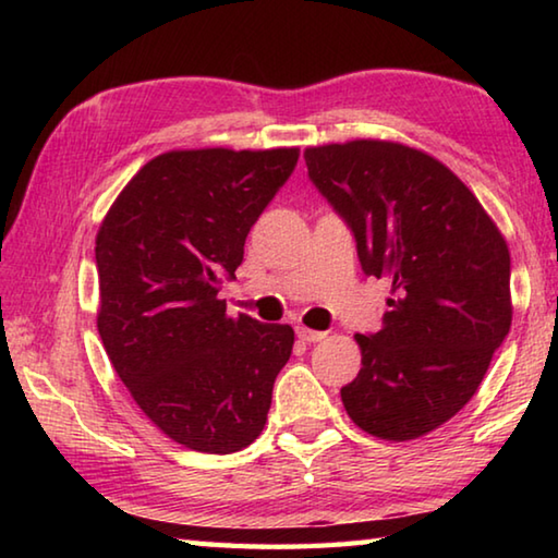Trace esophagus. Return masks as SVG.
Listing matches in <instances>:
<instances>
[{
	"label": "esophagus",
	"mask_w": 558,
	"mask_h": 558,
	"mask_svg": "<svg viewBox=\"0 0 558 558\" xmlns=\"http://www.w3.org/2000/svg\"><path fill=\"white\" fill-rule=\"evenodd\" d=\"M298 337L302 339V342H323V339L327 337V332H319V329H310V327H298Z\"/></svg>",
	"instance_id": "esophagus-1"
}]
</instances>
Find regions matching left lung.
Returning a JSON list of instances; mask_svg holds the SVG:
<instances>
[{
    "label": "left lung",
    "mask_w": 558,
    "mask_h": 558,
    "mask_svg": "<svg viewBox=\"0 0 558 558\" xmlns=\"http://www.w3.org/2000/svg\"><path fill=\"white\" fill-rule=\"evenodd\" d=\"M307 174L354 233L366 276L389 278L381 329L356 335L342 386L359 428L413 440L450 421L512 325L509 248L477 196L421 149L352 140L305 149Z\"/></svg>",
    "instance_id": "obj_1"
}]
</instances>
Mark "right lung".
I'll return each mask as SVG.
<instances>
[{
	"label": "right lung",
	"instance_id": "add662e5",
	"mask_svg": "<svg viewBox=\"0 0 558 558\" xmlns=\"http://www.w3.org/2000/svg\"><path fill=\"white\" fill-rule=\"evenodd\" d=\"M298 147L172 149L140 169L96 235L98 332L155 426L229 456L268 421L295 332L226 315L251 226L298 165Z\"/></svg>",
	"mask_w": 558,
	"mask_h": 558
}]
</instances>
